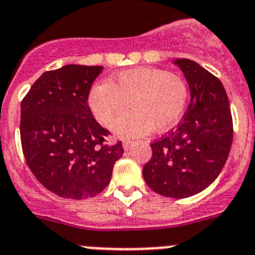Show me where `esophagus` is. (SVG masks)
Segmentation results:
<instances>
[{"label":"esophagus","instance_id":"34e87169","mask_svg":"<svg viewBox=\"0 0 255 255\" xmlns=\"http://www.w3.org/2000/svg\"><path fill=\"white\" fill-rule=\"evenodd\" d=\"M133 141H129V140H125L123 141V149L125 150H129L130 147H132V145H133Z\"/></svg>","mask_w":255,"mask_h":255}]
</instances>
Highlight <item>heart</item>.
Here are the masks:
<instances>
[{
	"label": "heart",
	"instance_id": "obj_1",
	"mask_svg": "<svg viewBox=\"0 0 255 255\" xmlns=\"http://www.w3.org/2000/svg\"><path fill=\"white\" fill-rule=\"evenodd\" d=\"M189 90L181 77L155 68H134L119 73L112 82L91 88L88 105L100 125L119 137H138L150 130L168 129L183 114Z\"/></svg>",
	"mask_w": 255,
	"mask_h": 255
}]
</instances>
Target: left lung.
<instances>
[{
  "label": "left lung",
  "mask_w": 255,
  "mask_h": 255,
  "mask_svg": "<svg viewBox=\"0 0 255 255\" xmlns=\"http://www.w3.org/2000/svg\"><path fill=\"white\" fill-rule=\"evenodd\" d=\"M190 88L182 121L151 143L143 180L152 191L183 199L205 190L221 173L232 145V117L221 81L189 59H176Z\"/></svg>",
  "instance_id": "obj_1"
}]
</instances>
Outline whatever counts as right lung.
Segmentation results:
<instances>
[{"label": "right lung", "instance_id": "right-lung-1", "mask_svg": "<svg viewBox=\"0 0 255 255\" xmlns=\"http://www.w3.org/2000/svg\"><path fill=\"white\" fill-rule=\"evenodd\" d=\"M103 66L69 64L45 72L21 101L20 138L26 164L46 189L65 199L92 198L104 191L119 141L104 143L109 130L88 106V95Z\"/></svg>", "mask_w": 255, "mask_h": 255}]
</instances>
